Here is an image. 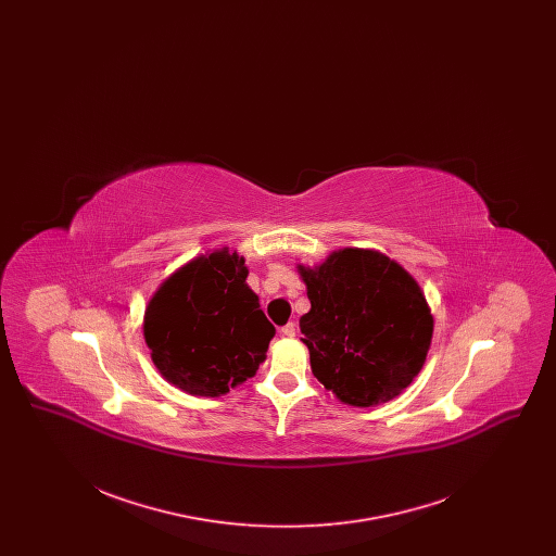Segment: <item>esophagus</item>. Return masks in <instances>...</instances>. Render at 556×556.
<instances>
[{"instance_id":"1","label":"esophagus","mask_w":556,"mask_h":556,"mask_svg":"<svg viewBox=\"0 0 556 556\" xmlns=\"http://www.w3.org/2000/svg\"><path fill=\"white\" fill-rule=\"evenodd\" d=\"M281 333H283V336H286V338H293V336H295V323H288V325H283V327H281Z\"/></svg>"}]
</instances>
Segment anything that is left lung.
Here are the masks:
<instances>
[{
    "mask_svg": "<svg viewBox=\"0 0 556 556\" xmlns=\"http://www.w3.org/2000/svg\"><path fill=\"white\" fill-rule=\"evenodd\" d=\"M300 273L311 300L300 331L318 381L352 406H375L408 388L433 333L417 281L388 256L358 248Z\"/></svg>",
    "mask_w": 556,
    "mask_h": 556,
    "instance_id": "obj_1",
    "label": "left lung"
}]
</instances>
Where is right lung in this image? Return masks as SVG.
Listing matches in <instances>:
<instances>
[{
    "label": "right lung",
    "mask_w": 556,
    "mask_h": 556,
    "mask_svg": "<svg viewBox=\"0 0 556 556\" xmlns=\"http://www.w3.org/2000/svg\"><path fill=\"white\" fill-rule=\"evenodd\" d=\"M227 250L177 270L152 298L143 336L160 372L193 396H220L265 361L275 327Z\"/></svg>",
    "instance_id": "obj_1"
}]
</instances>
